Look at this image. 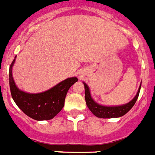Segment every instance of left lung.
<instances>
[{
    "label": "left lung",
    "mask_w": 155,
    "mask_h": 155,
    "mask_svg": "<svg viewBox=\"0 0 155 155\" xmlns=\"http://www.w3.org/2000/svg\"><path fill=\"white\" fill-rule=\"evenodd\" d=\"M142 84V83H141ZM84 84V88H85V100H86V104L89 110L92 112L94 115H95L98 118H102V119H109V118H118V117H121L124 115L125 114L129 111V110L133 107L134 104L136 103L138 97H139V92H140L141 85L139 87V91L137 92V95L135 97L132 99L131 101L129 102L128 104L122 105V106H117V107H105L96 104L94 100L92 99L91 96L90 91H89L88 86L85 83Z\"/></svg>",
    "instance_id": "left-lung-1"
}]
</instances>
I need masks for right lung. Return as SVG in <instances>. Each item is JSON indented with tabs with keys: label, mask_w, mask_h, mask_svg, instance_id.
<instances>
[{
	"label": "right lung",
	"mask_w": 155,
	"mask_h": 155,
	"mask_svg": "<svg viewBox=\"0 0 155 155\" xmlns=\"http://www.w3.org/2000/svg\"><path fill=\"white\" fill-rule=\"evenodd\" d=\"M16 57L9 68V87L12 97L25 114L35 120H49L53 119L64 106L67 93L75 82L76 77L68 78L60 82L52 88L38 94H29L21 91L15 84L12 68Z\"/></svg>",
	"instance_id": "obj_1"
}]
</instances>
